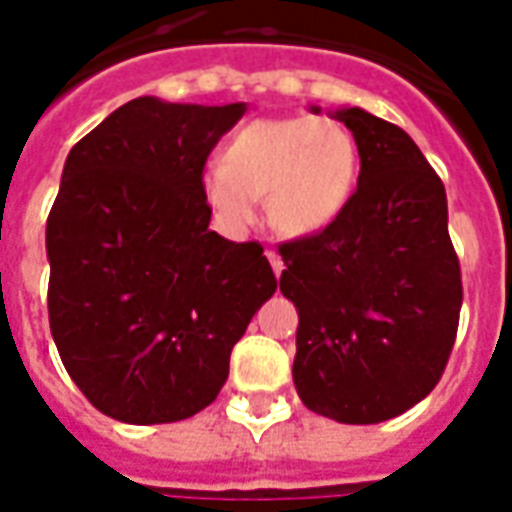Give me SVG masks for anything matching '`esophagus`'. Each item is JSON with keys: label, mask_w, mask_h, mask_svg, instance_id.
<instances>
[{"label": "esophagus", "mask_w": 512, "mask_h": 512, "mask_svg": "<svg viewBox=\"0 0 512 512\" xmlns=\"http://www.w3.org/2000/svg\"><path fill=\"white\" fill-rule=\"evenodd\" d=\"M266 257H268V263H271V268H274V274H282V268H285V263H282V257L274 252V249H266Z\"/></svg>", "instance_id": "obj_1"}]
</instances>
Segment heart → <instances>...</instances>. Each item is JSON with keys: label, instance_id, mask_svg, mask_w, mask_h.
<instances>
[{"label": "heart", "instance_id": "b5f03b06", "mask_svg": "<svg viewBox=\"0 0 512 512\" xmlns=\"http://www.w3.org/2000/svg\"><path fill=\"white\" fill-rule=\"evenodd\" d=\"M359 147L351 131L318 117H266L235 131L222 161L202 169L200 191L227 233H244L266 197L274 230L307 238L326 230L351 202Z\"/></svg>", "mask_w": 512, "mask_h": 512}]
</instances>
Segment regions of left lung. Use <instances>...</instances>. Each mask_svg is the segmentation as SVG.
<instances>
[{"label": "left lung", "mask_w": 512, "mask_h": 512, "mask_svg": "<svg viewBox=\"0 0 512 512\" xmlns=\"http://www.w3.org/2000/svg\"><path fill=\"white\" fill-rule=\"evenodd\" d=\"M334 117L356 139L359 183L326 230L279 246V290L299 310L301 403L345 425H376L439 384L458 332L461 266L444 183L414 139L359 106Z\"/></svg>", "instance_id": "8db88e82"}]
</instances>
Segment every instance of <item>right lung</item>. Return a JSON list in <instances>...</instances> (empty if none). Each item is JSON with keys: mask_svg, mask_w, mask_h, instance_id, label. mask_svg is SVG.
Instances as JSON below:
<instances>
[{"mask_svg": "<svg viewBox=\"0 0 512 512\" xmlns=\"http://www.w3.org/2000/svg\"><path fill=\"white\" fill-rule=\"evenodd\" d=\"M246 104L128 101L79 139L46 222L49 323L73 384L128 425L211 406L277 277L208 230L200 175Z\"/></svg>", "mask_w": 512, "mask_h": 512, "instance_id": "add662e5", "label": "right lung"}]
</instances>
